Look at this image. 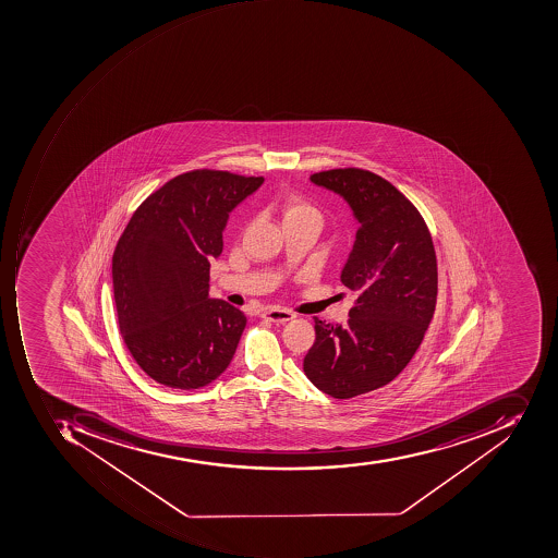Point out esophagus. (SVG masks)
<instances>
[{"mask_svg": "<svg viewBox=\"0 0 558 558\" xmlns=\"http://www.w3.org/2000/svg\"><path fill=\"white\" fill-rule=\"evenodd\" d=\"M263 317L265 319L271 320V323H289L295 317L293 312L287 311V308H278V307H268L265 312H263Z\"/></svg>", "mask_w": 558, "mask_h": 558, "instance_id": "1", "label": "esophagus"}]
</instances>
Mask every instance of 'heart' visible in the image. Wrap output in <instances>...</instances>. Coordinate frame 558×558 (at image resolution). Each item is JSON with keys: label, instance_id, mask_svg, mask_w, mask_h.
<instances>
[{"label": "heart", "instance_id": "obj_1", "mask_svg": "<svg viewBox=\"0 0 558 558\" xmlns=\"http://www.w3.org/2000/svg\"><path fill=\"white\" fill-rule=\"evenodd\" d=\"M284 219L287 217H315L320 219V214L311 202L304 201V198H290L284 202Z\"/></svg>", "mask_w": 558, "mask_h": 558}]
</instances>
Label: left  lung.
Instances as JSON below:
<instances>
[{
	"mask_svg": "<svg viewBox=\"0 0 558 558\" xmlns=\"http://www.w3.org/2000/svg\"><path fill=\"white\" fill-rule=\"evenodd\" d=\"M311 181L341 195L360 223L341 271L357 299L344 327L314 317L304 372L327 396L351 399L390 384L423 342L438 295L435 246L420 210L378 174L339 168Z\"/></svg>",
	"mask_w": 558,
	"mask_h": 558,
	"instance_id": "1",
	"label": "left lung"
}]
</instances>
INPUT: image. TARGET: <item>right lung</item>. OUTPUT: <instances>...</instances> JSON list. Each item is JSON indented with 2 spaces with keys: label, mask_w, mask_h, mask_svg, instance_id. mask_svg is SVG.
<instances>
[{
  "label": "right lung",
  "mask_w": 558,
  "mask_h": 558,
  "mask_svg": "<svg viewBox=\"0 0 558 558\" xmlns=\"http://www.w3.org/2000/svg\"><path fill=\"white\" fill-rule=\"evenodd\" d=\"M263 177L195 170L138 205L113 251V299L123 342L153 380L193 390L222 375L246 315L208 296L229 211Z\"/></svg>",
  "instance_id": "1"
}]
</instances>
